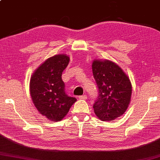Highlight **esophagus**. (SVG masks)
<instances>
[{"mask_svg": "<svg viewBox=\"0 0 160 160\" xmlns=\"http://www.w3.org/2000/svg\"><path fill=\"white\" fill-rule=\"evenodd\" d=\"M80 99H87V95H82V96H79Z\"/></svg>", "mask_w": 160, "mask_h": 160, "instance_id": "obj_1", "label": "esophagus"}]
</instances>
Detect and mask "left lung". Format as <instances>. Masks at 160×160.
Here are the masks:
<instances>
[{
	"mask_svg": "<svg viewBox=\"0 0 160 160\" xmlns=\"http://www.w3.org/2000/svg\"><path fill=\"white\" fill-rule=\"evenodd\" d=\"M98 96L93 104L96 115L102 121H111L127 110L132 94L129 78L115 63L95 59L92 63Z\"/></svg>",
	"mask_w": 160,
	"mask_h": 160,
	"instance_id": "1",
	"label": "left lung"
}]
</instances>
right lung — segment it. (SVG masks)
Returning <instances> with one entry per match:
<instances>
[{
	"instance_id": "1",
	"label": "right lung",
	"mask_w": 160,
	"mask_h": 160,
	"mask_svg": "<svg viewBox=\"0 0 160 160\" xmlns=\"http://www.w3.org/2000/svg\"><path fill=\"white\" fill-rule=\"evenodd\" d=\"M69 57L58 54L48 58L36 69L30 82L33 103L38 111L53 122L62 120L77 99L67 95L62 79Z\"/></svg>"
}]
</instances>
